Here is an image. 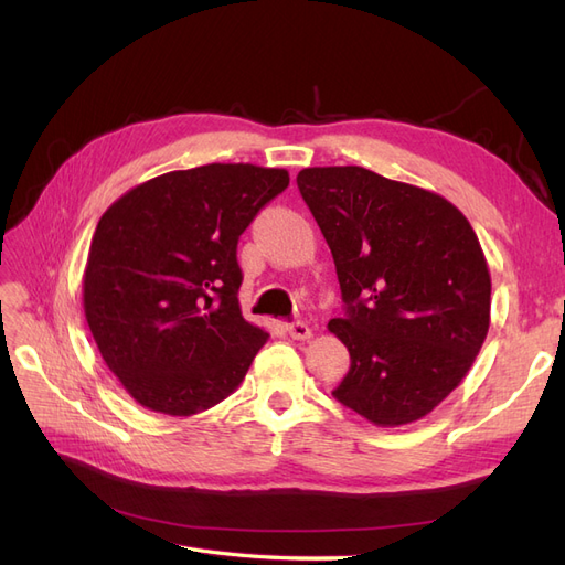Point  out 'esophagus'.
<instances>
[{
	"mask_svg": "<svg viewBox=\"0 0 565 565\" xmlns=\"http://www.w3.org/2000/svg\"><path fill=\"white\" fill-rule=\"evenodd\" d=\"M285 330H287L289 337L297 339V341H309L313 337V330L306 322H287Z\"/></svg>",
	"mask_w": 565,
	"mask_h": 565,
	"instance_id": "esophagus-1",
	"label": "esophagus"
}]
</instances>
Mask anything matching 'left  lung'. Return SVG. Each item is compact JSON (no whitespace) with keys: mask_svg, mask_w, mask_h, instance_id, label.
<instances>
[{"mask_svg":"<svg viewBox=\"0 0 565 565\" xmlns=\"http://www.w3.org/2000/svg\"><path fill=\"white\" fill-rule=\"evenodd\" d=\"M297 185L347 303L328 322L351 355L334 398L374 426L426 417L490 328V270L471 224L443 195L365 167H309Z\"/></svg>","mask_w":565,"mask_h":565,"instance_id":"8db88e82","label":"left lung"}]
</instances>
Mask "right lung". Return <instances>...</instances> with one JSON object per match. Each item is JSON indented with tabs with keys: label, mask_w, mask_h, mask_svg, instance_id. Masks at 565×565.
<instances>
[{
	"label": "right lung",
	"mask_w": 565,
	"mask_h": 565,
	"mask_svg": "<svg viewBox=\"0 0 565 565\" xmlns=\"http://www.w3.org/2000/svg\"><path fill=\"white\" fill-rule=\"evenodd\" d=\"M287 185V169L214 162L134 185L98 218L84 316L136 403L188 417L243 384L268 332L237 301V237Z\"/></svg>",
	"instance_id": "right-lung-1"
}]
</instances>
